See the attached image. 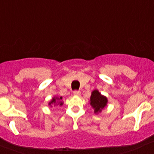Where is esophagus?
Masks as SVG:
<instances>
[{"label": "esophagus", "instance_id": "1", "mask_svg": "<svg viewBox=\"0 0 154 154\" xmlns=\"http://www.w3.org/2000/svg\"><path fill=\"white\" fill-rule=\"evenodd\" d=\"M81 93V92L79 91V90H74L73 91V94L75 95V96H79Z\"/></svg>", "mask_w": 154, "mask_h": 154}]
</instances>
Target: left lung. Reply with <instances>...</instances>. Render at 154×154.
<instances>
[{
	"mask_svg": "<svg viewBox=\"0 0 154 154\" xmlns=\"http://www.w3.org/2000/svg\"><path fill=\"white\" fill-rule=\"evenodd\" d=\"M107 102V98L101 96L98 90H94L90 96V104L94 108L95 112H101V109L104 108Z\"/></svg>",
	"mask_w": 154,
	"mask_h": 154,
	"instance_id": "1",
	"label": "left lung"
}]
</instances>
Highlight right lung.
Masks as SVG:
<instances>
[{"instance_id": "add662e5", "label": "right lung", "mask_w": 154, "mask_h": 154, "mask_svg": "<svg viewBox=\"0 0 154 154\" xmlns=\"http://www.w3.org/2000/svg\"><path fill=\"white\" fill-rule=\"evenodd\" d=\"M61 99H62V97H60V99H58V98H57V97L56 98H54V99H53V100H52L50 102V104H55V103L57 102V101H59V102H58V103H59V104H60V105H62L63 103L61 101Z\"/></svg>"}]
</instances>
